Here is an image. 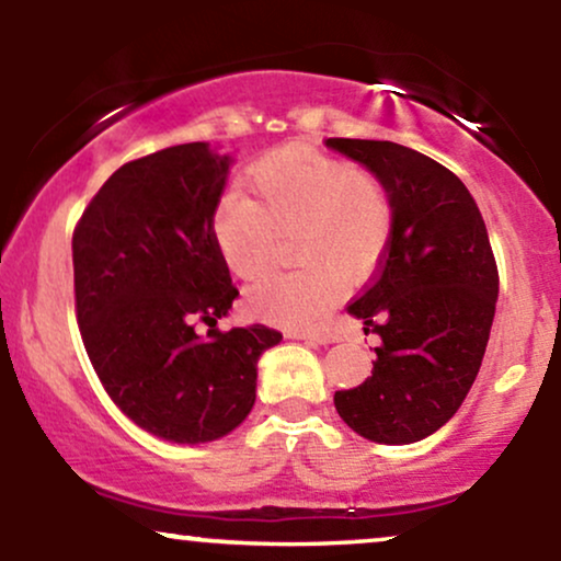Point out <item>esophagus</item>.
<instances>
[{
  "instance_id": "1",
  "label": "esophagus",
  "mask_w": 561,
  "mask_h": 561,
  "mask_svg": "<svg viewBox=\"0 0 561 561\" xmlns=\"http://www.w3.org/2000/svg\"><path fill=\"white\" fill-rule=\"evenodd\" d=\"M295 337L306 340V343L330 345V343H337L340 332L337 330H330V327H321V330H298V332H295Z\"/></svg>"
}]
</instances>
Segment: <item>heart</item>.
<instances>
[{
	"mask_svg": "<svg viewBox=\"0 0 561 561\" xmlns=\"http://www.w3.org/2000/svg\"><path fill=\"white\" fill-rule=\"evenodd\" d=\"M255 197L231 190L218 199L214 240L227 266L259 282L276 266L282 237L295 240L293 274L250 293V308L276 324L313 321L337 298L343 279L358 282L382 261L392 234L385 186L353 163L308 147H285L250 173Z\"/></svg>",
	"mask_w": 561,
	"mask_h": 561,
	"instance_id": "heart-1",
	"label": "heart"
}]
</instances>
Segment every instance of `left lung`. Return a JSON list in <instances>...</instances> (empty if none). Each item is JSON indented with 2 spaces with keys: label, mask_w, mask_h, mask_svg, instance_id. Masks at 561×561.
<instances>
[{
  "label": "left lung",
  "mask_w": 561,
  "mask_h": 561,
  "mask_svg": "<svg viewBox=\"0 0 561 561\" xmlns=\"http://www.w3.org/2000/svg\"><path fill=\"white\" fill-rule=\"evenodd\" d=\"M385 186L392 234L379 272L347 313L377 332L375 369L334 392L353 433L405 446L437 433L465 403L499 300V268L478 203L433 158L375 139H327Z\"/></svg>",
  "instance_id": "1"
}]
</instances>
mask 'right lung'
Listing matches in <instances>:
<instances>
[{"instance_id": "right-lung-1", "label": "right lung", "mask_w": 561, "mask_h": 561, "mask_svg": "<svg viewBox=\"0 0 561 561\" xmlns=\"http://www.w3.org/2000/svg\"><path fill=\"white\" fill-rule=\"evenodd\" d=\"M229 165L208 141L131 160L73 231L76 317L102 388L141 430L184 446L240 427L261 353L282 340L263 324L216 327L240 295L214 240Z\"/></svg>"}]
</instances>
